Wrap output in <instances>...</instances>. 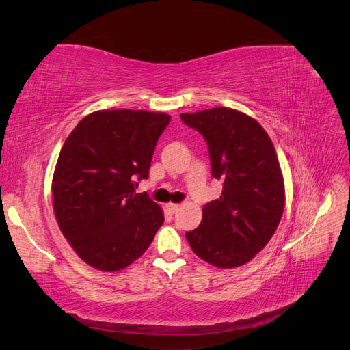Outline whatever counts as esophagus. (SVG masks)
I'll return each instance as SVG.
<instances>
[{
	"instance_id": "34e87169",
	"label": "esophagus",
	"mask_w": 350,
	"mask_h": 350,
	"mask_svg": "<svg viewBox=\"0 0 350 350\" xmlns=\"http://www.w3.org/2000/svg\"><path fill=\"white\" fill-rule=\"evenodd\" d=\"M166 208L171 211V213H175V211H178V208H179V204H174V203H167L166 204Z\"/></svg>"
}]
</instances>
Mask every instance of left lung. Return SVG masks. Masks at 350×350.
<instances>
[{"label":"left lung","instance_id":"8db88e82","mask_svg":"<svg viewBox=\"0 0 350 350\" xmlns=\"http://www.w3.org/2000/svg\"><path fill=\"white\" fill-rule=\"evenodd\" d=\"M208 147L211 176L224 184L203 207L198 228L185 234L197 256L232 269L256 257L276 232L284 207V184L269 134L251 116L217 107L181 113Z\"/></svg>","mask_w":350,"mask_h":350}]
</instances>
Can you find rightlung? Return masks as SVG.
I'll return each mask as SVG.
<instances>
[{
    "label": "right lung",
    "mask_w": 350,
    "mask_h": 350,
    "mask_svg": "<svg viewBox=\"0 0 350 350\" xmlns=\"http://www.w3.org/2000/svg\"><path fill=\"white\" fill-rule=\"evenodd\" d=\"M169 121L161 112L98 111L67 137L52 179L54 210L62 235L89 266L125 269L162 226V208L147 193L135 194V187L149 178Z\"/></svg>",
    "instance_id": "1"
}]
</instances>
